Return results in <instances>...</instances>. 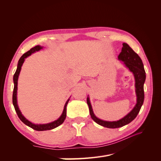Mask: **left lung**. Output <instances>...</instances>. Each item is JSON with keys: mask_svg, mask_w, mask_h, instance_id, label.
I'll list each match as a JSON object with an SVG mask.
<instances>
[{"mask_svg": "<svg viewBox=\"0 0 161 161\" xmlns=\"http://www.w3.org/2000/svg\"><path fill=\"white\" fill-rule=\"evenodd\" d=\"M118 59L123 61L124 64L128 68L131 72H133L134 75L136 82V93L137 95V103L135 105L134 109L122 119L117 121H107L97 118L93 114V111H92L89 97H87L86 99L91 118L97 124L108 128H118L122 127V126L127 125L131 121H133L138 114L141 107L143 105L144 99V84L146 80V72L141 58L127 43H124L123 47L121 48V52L118 56Z\"/></svg>", "mask_w": 161, "mask_h": 161, "instance_id": "8db88e82", "label": "left lung"}]
</instances>
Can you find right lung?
<instances>
[{
	"mask_svg": "<svg viewBox=\"0 0 161 161\" xmlns=\"http://www.w3.org/2000/svg\"><path fill=\"white\" fill-rule=\"evenodd\" d=\"M42 47L40 46H36L35 47H32L31 49H30V50H29L28 52H25L24 54H23V56L20 58L19 62H18V64H17V70L14 73V75L13 76V82H14V89H13V104L14 105V109L16 111V113L18 115V117L20 119L22 122H23L25 125H27L29 127L31 128L32 129L37 130V131H44V130H52L53 128H55L58 126H59L60 125H61L63 122H64L66 117V106L68 103H69V100H68L64 105V111H63V113L61 115V116L58 118L57 120L53 121L52 123L50 124H32L31 122H30V121H28L25 117H24L22 114L21 112L20 111L19 109V107L17 105V80H18V77L19 75V73H20L21 69V66L23 65V63L25 61V58H26L27 57H28L29 56H30L31 53H34L35 52L40 50L41 49H42Z\"/></svg>",
	"mask_w": 161,
	"mask_h": 161,
	"instance_id": "1",
	"label": "right lung"
}]
</instances>
